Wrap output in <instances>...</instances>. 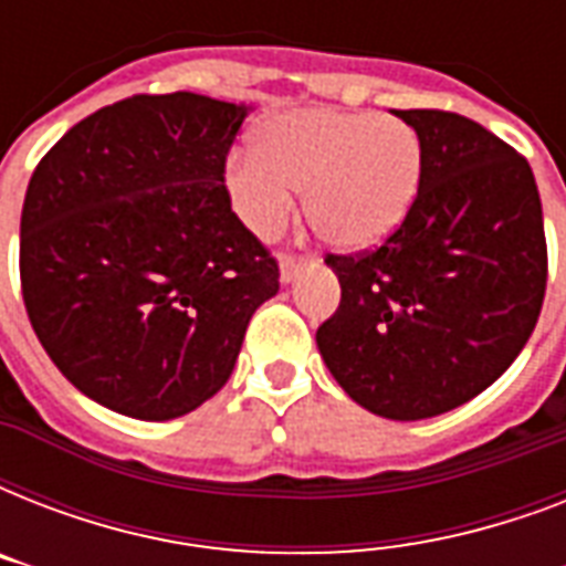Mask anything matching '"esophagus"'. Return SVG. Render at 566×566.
<instances>
[{"label": "esophagus", "instance_id": "34e87169", "mask_svg": "<svg viewBox=\"0 0 566 566\" xmlns=\"http://www.w3.org/2000/svg\"><path fill=\"white\" fill-rule=\"evenodd\" d=\"M311 261V255H293V252H284L282 255V282H293L300 270Z\"/></svg>", "mask_w": 566, "mask_h": 566}]
</instances>
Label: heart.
Wrapping results in <instances>:
<instances>
[{
	"instance_id": "obj_1",
	"label": "heart",
	"mask_w": 566,
	"mask_h": 566,
	"mask_svg": "<svg viewBox=\"0 0 566 566\" xmlns=\"http://www.w3.org/2000/svg\"><path fill=\"white\" fill-rule=\"evenodd\" d=\"M422 172L420 135L376 111L305 108L258 132V149L226 164L231 205L249 229L273 238L308 190L311 226L340 249L387 238L411 208Z\"/></svg>"
}]
</instances>
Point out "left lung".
<instances>
[{
    "label": "left lung",
    "mask_w": 566,
    "mask_h": 566,
    "mask_svg": "<svg viewBox=\"0 0 566 566\" xmlns=\"http://www.w3.org/2000/svg\"><path fill=\"white\" fill-rule=\"evenodd\" d=\"M396 117L420 135V188L378 247L326 255L340 305L317 346L367 411L426 420L491 387L535 332L544 211L532 167L502 137L452 111Z\"/></svg>",
    "instance_id": "obj_1"
}]
</instances>
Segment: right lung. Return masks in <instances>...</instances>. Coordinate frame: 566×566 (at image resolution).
Masks as SVG:
<instances>
[{
    "mask_svg": "<svg viewBox=\"0 0 566 566\" xmlns=\"http://www.w3.org/2000/svg\"><path fill=\"white\" fill-rule=\"evenodd\" d=\"M243 117L199 93H137L75 123L31 172V328L66 381L111 411L172 420L199 408L279 293V261L226 188Z\"/></svg>",
    "mask_w": 566,
    "mask_h": 566,
    "instance_id": "1",
    "label": "right lung"
}]
</instances>
